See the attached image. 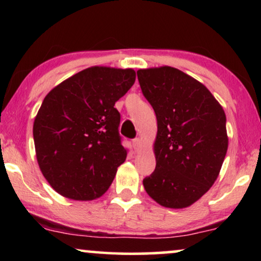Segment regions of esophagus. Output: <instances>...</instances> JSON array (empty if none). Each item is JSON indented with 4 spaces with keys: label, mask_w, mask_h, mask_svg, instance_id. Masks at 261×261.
<instances>
[{
    "label": "esophagus",
    "mask_w": 261,
    "mask_h": 261,
    "mask_svg": "<svg viewBox=\"0 0 261 261\" xmlns=\"http://www.w3.org/2000/svg\"><path fill=\"white\" fill-rule=\"evenodd\" d=\"M132 145H133V148L135 151H138L139 148L141 147V139L140 138H135L133 141H132Z\"/></svg>",
    "instance_id": "34e87169"
}]
</instances>
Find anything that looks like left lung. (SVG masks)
<instances>
[{
    "label": "left lung",
    "instance_id": "left-lung-1",
    "mask_svg": "<svg viewBox=\"0 0 261 261\" xmlns=\"http://www.w3.org/2000/svg\"><path fill=\"white\" fill-rule=\"evenodd\" d=\"M158 133L155 170L145 190L166 208L191 205L215 183L228 148L226 114L208 89L171 66L139 70Z\"/></svg>",
    "mask_w": 261,
    "mask_h": 261
}]
</instances>
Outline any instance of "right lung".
<instances>
[{
    "label": "right lung",
    "mask_w": 261,
    "mask_h": 261,
    "mask_svg": "<svg viewBox=\"0 0 261 261\" xmlns=\"http://www.w3.org/2000/svg\"><path fill=\"white\" fill-rule=\"evenodd\" d=\"M134 82L132 69L94 66L46 95L33 138L39 167L58 194L91 201L108 190L127 156L114 106Z\"/></svg>",
    "instance_id": "right-lung-1"
}]
</instances>
